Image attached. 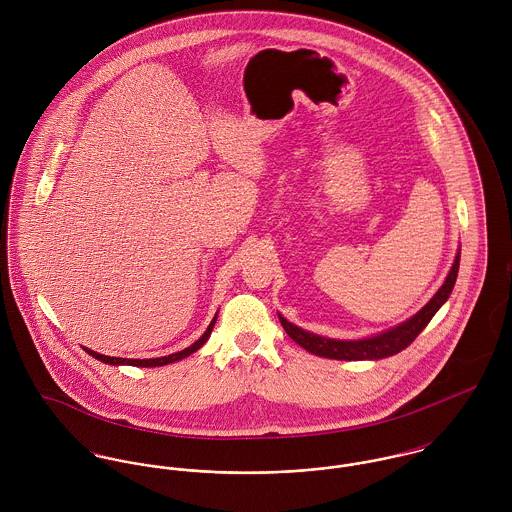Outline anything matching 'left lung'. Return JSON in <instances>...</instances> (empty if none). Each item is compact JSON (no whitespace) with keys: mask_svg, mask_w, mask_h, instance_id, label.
<instances>
[{"mask_svg":"<svg viewBox=\"0 0 512 512\" xmlns=\"http://www.w3.org/2000/svg\"><path fill=\"white\" fill-rule=\"evenodd\" d=\"M457 272H459V252L455 256V262H453L443 286L412 319L404 321L402 325H398V327H394V329H390L382 335L370 337V339H361V341L325 339V337H319V335H313L309 331H303V329L295 327L282 315H280V323L284 325L286 333L292 337L297 345H301L305 351H309L317 357L337 359V361H368V359L392 357V355L404 351L410 343H414V339L432 321L436 311L447 301L449 293L453 290L455 280H457Z\"/></svg>","mask_w":512,"mask_h":512,"instance_id":"1","label":"left lung"}]
</instances>
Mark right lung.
I'll list each match as a JSON object with an SVG mask.
<instances>
[{
  "mask_svg": "<svg viewBox=\"0 0 512 512\" xmlns=\"http://www.w3.org/2000/svg\"><path fill=\"white\" fill-rule=\"evenodd\" d=\"M215 321H217V317L211 321V325H209V329L203 333V337L199 339V341H195L191 347H187V349H183V351H179V353H173V355H167V357H159V359H120V357H104V355H98V353H94V351H90V349H86V353L88 355H92L94 359H98V361H102V363H106V365H132V366H163L169 365V363H175V361H181V359H185V357H189V355H193L197 349H201L205 343H207V339L211 337V331H213V327H215Z\"/></svg>",
  "mask_w": 512,
  "mask_h": 512,
  "instance_id": "1",
  "label": "right lung"
}]
</instances>
